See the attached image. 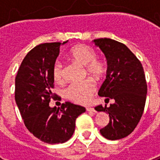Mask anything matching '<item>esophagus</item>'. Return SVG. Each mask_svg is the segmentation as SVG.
I'll use <instances>...</instances> for the list:
<instances>
[{
  "instance_id": "esophagus-1",
  "label": "esophagus",
  "mask_w": 160,
  "mask_h": 160,
  "mask_svg": "<svg viewBox=\"0 0 160 160\" xmlns=\"http://www.w3.org/2000/svg\"><path fill=\"white\" fill-rule=\"evenodd\" d=\"M86 110H87L88 112H95V109L93 108V107H86Z\"/></svg>"
}]
</instances>
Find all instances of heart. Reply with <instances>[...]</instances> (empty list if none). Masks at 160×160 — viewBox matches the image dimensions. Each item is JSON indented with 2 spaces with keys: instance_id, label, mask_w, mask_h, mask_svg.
I'll list each match as a JSON object with an SVG mask.
<instances>
[{
  "instance_id": "heart-1",
  "label": "heart",
  "mask_w": 160,
  "mask_h": 160,
  "mask_svg": "<svg viewBox=\"0 0 160 160\" xmlns=\"http://www.w3.org/2000/svg\"><path fill=\"white\" fill-rule=\"evenodd\" d=\"M97 54L92 47L87 45H77L69 52V57L75 62L85 66L88 75L95 80H100L105 75L106 67L102 60L96 58ZM53 77L56 83H63L65 80L64 68L59 61L53 67ZM95 90V85L92 80H86L80 83H74L65 90V95L69 100L78 104L89 102Z\"/></svg>"
}]
</instances>
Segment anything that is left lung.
Masks as SVG:
<instances>
[{
  "label": "left lung",
  "mask_w": 160,
  "mask_h": 160,
  "mask_svg": "<svg viewBox=\"0 0 160 160\" xmlns=\"http://www.w3.org/2000/svg\"><path fill=\"white\" fill-rule=\"evenodd\" d=\"M107 60L106 79L98 95L105 101L114 100L109 107L101 105L95 110L109 114V122L100 130L103 136L117 140L134 131L144 112L147 84L141 63L125 45L109 38L94 40Z\"/></svg>",
  "instance_id": "1"
}]
</instances>
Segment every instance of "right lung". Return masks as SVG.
Here are the masks:
<instances>
[{
  "label": "right lung",
  "instance_id": "add662e5",
  "mask_svg": "<svg viewBox=\"0 0 160 160\" xmlns=\"http://www.w3.org/2000/svg\"><path fill=\"white\" fill-rule=\"evenodd\" d=\"M60 43L41 44L24 58L16 77L15 100L28 130L47 144H62L71 138L75 119L85 108L70 102L60 108L49 105L55 98L53 67L60 54Z\"/></svg>",
  "mask_w": 160,
  "mask_h": 160
}]
</instances>
